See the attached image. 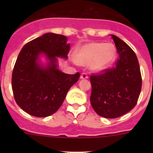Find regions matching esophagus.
Segmentation results:
<instances>
[{
  "instance_id": "obj_1",
  "label": "esophagus",
  "mask_w": 153,
  "mask_h": 153,
  "mask_svg": "<svg viewBox=\"0 0 153 153\" xmlns=\"http://www.w3.org/2000/svg\"><path fill=\"white\" fill-rule=\"evenodd\" d=\"M80 79H88V75H87L86 73H83V74L80 75Z\"/></svg>"
}]
</instances>
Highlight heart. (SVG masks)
<instances>
[{
	"label": "heart",
	"instance_id": "1",
	"mask_svg": "<svg viewBox=\"0 0 153 153\" xmlns=\"http://www.w3.org/2000/svg\"><path fill=\"white\" fill-rule=\"evenodd\" d=\"M76 62L89 65L94 72H101L109 68L116 58V48L110 43H89L78 47L74 54Z\"/></svg>",
	"mask_w": 153,
	"mask_h": 153
}]
</instances>
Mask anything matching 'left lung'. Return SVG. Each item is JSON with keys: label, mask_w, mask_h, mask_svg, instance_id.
<instances>
[{"label": "left lung", "mask_w": 153, "mask_h": 153, "mask_svg": "<svg viewBox=\"0 0 153 153\" xmlns=\"http://www.w3.org/2000/svg\"><path fill=\"white\" fill-rule=\"evenodd\" d=\"M118 53L116 66L90 76V102L104 118L120 117L137 103L142 88L140 64L134 51L118 36L111 35Z\"/></svg>", "instance_id": "left-lung-1"}]
</instances>
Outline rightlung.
I'll list each match as a JSON object with an SVG mask.
<instances>
[{
    "mask_svg": "<svg viewBox=\"0 0 153 153\" xmlns=\"http://www.w3.org/2000/svg\"><path fill=\"white\" fill-rule=\"evenodd\" d=\"M63 35L47 33L28 42L19 53L12 74L15 101L28 114L47 117L61 106L70 88L78 81L79 73L67 74L58 69L57 57L67 59L70 44ZM44 55V65L39 56Z\"/></svg>",
    "mask_w": 153,
    "mask_h": 153,
    "instance_id": "1",
    "label": "right lung"
}]
</instances>
